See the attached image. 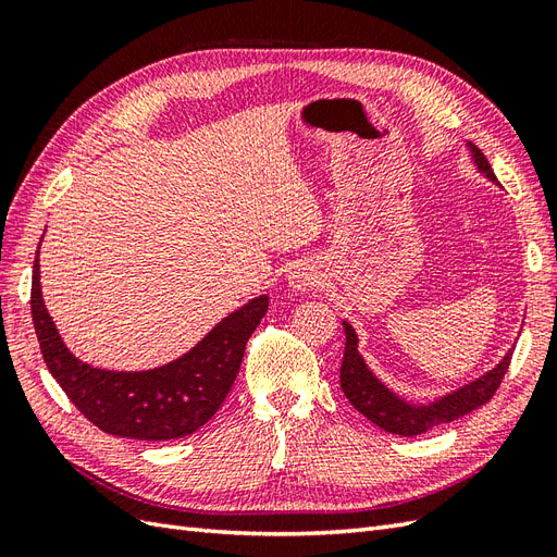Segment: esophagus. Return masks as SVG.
Masks as SVG:
<instances>
[{
    "mask_svg": "<svg viewBox=\"0 0 557 557\" xmlns=\"http://www.w3.org/2000/svg\"><path fill=\"white\" fill-rule=\"evenodd\" d=\"M318 272L311 264H295L288 274V285L295 293H305L311 290L318 285Z\"/></svg>",
    "mask_w": 557,
    "mask_h": 557,
    "instance_id": "1",
    "label": "esophagus"
}]
</instances>
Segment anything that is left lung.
Listing matches in <instances>:
<instances>
[{
    "instance_id": "1",
    "label": "left lung",
    "mask_w": 557,
    "mask_h": 557,
    "mask_svg": "<svg viewBox=\"0 0 557 557\" xmlns=\"http://www.w3.org/2000/svg\"><path fill=\"white\" fill-rule=\"evenodd\" d=\"M471 158H474L479 172L485 174L493 183H497L495 172L491 162L485 160L481 150L469 144ZM344 332H346V348H344V362H342V391L346 399L356 407L364 418L372 420L374 425L381 430L399 434V436H416L423 434L436 425L450 423V420H458L460 416H467L474 409L483 407L485 401H491L497 393V387L507 374L513 348L504 356V360L491 369V372L483 374L481 379L462 385L460 391H455L442 399H434L430 404H411L401 399L391 387L383 385L362 360L358 352V334L344 320Z\"/></svg>"
}]
</instances>
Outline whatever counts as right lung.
Wrapping results in <instances>:
<instances>
[{
  "label": "right lung",
  "instance_id": "1",
  "mask_svg": "<svg viewBox=\"0 0 557 557\" xmlns=\"http://www.w3.org/2000/svg\"><path fill=\"white\" fill-rule=\"evenodd\" d=\"M29 305L44 362L74 407L107 434L166 442L193 434L221 409L239 374L250 334L267 313L269 297L250 299L185 356L148 372H109L72 356L44 307L39 250Z\"/></svg>",
  "mask_w": 557,
  "mask_h": 557
}]
</instances>
